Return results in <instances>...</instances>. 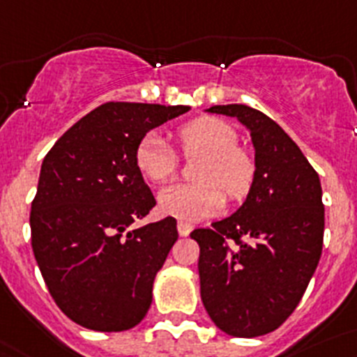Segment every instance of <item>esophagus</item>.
Segmentation results:
<instances>
[{
  "mask_svg": "<svg viewBox=\"0 0 357 357\" xmlns=\"http://www.w3.org/2000/svg\"><path fill=\"white\" fill-rule=\"evenodd\" d=\"M192 228H194V226H192L190 222H185V221L178 222V231H179V235H181V237H187V235H190Z\"/></svg>",
  "mask_w": 357,
  "mask_h": 357,
  "instance_id": "esophagus-1",
  "label": "esophagus"
}]
</instances>
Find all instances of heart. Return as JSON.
<instances>
[{
	"mask_svg": "<svg viewBox=\"0 0 357 357\" xmlns=\"http://www.w3.org/2000/svg\"><path fill=\"white\" fill-rule=\"evenodd\" d=\"M183 156H199L194 176L197 181L176 183L158 196L160 212L179 221L196 222L230 201H243L252 192L257 176L255 160L238 147V135L221 119L203 116L183 123L176 131ZM135 165L151 183H163L178 169V154L160 135L149 132L135 149Z\"/></svg>",
	"mask_w": 357,
	"mask_h": 357,
	"instance_id": "1",
	"label": "heart"
}]
</instances>
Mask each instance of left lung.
Wrapping results in <instances>:
<instances>
[{"label": "left lung", "mask_w": 357, "mask_h": 357, "mask_svg": "<svg viewBox=\"0 0 357 357\" xmlns=\"http://www.w3.org/2000/svg\"><path fill=\"white\" fill-rule=\"evenodd\" d=\"M208 113L246 126L257 176L237 212L190 234L199 244L201 300L222 333L262 336L296 309L320 260L325 226L320 178L268 114L243 104L212 105Z\"/></svg>", "instance_id": "obj_1"}]
</instances>
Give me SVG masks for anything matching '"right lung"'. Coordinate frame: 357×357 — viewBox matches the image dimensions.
I'll use <instances>...</instances> for the list:
<instances>
[{
	"instance_id": "obj_1",
	"label": "right lung",
	"mask_w": 357,
	"mask_h": 357,
	"mask_svg": "<svg viewBox=\"0 0 357 357\" xmlns=\"http://www.w3.org/2000/svg\"><path fill=\"white\" fill-rule=\"evenodd\" d=\"M188 109L107 102L71 126L43 160L30 212L32 250L52 298L75 324L120 333L147 314L178 230L174 217L131 230L156 204L135 149Z\"/></svg>"
}]
</instances>
